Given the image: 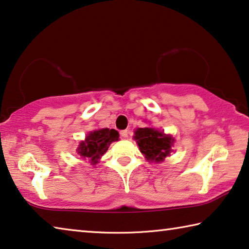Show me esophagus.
I'll use <instances>...</instances> for the list:
<instances>
[{
  "label": "esophagus",
  "instance_id": "esophagus-1",
  "mask_svg": "<svg viewBox=\"0 0 249 249\" xmlns=\"http://www.w3.org/2000/svg\"><path fill=\"white\" fill-rule=\"evenodd\" d=\"M128 134H129V130L128 129L121 130V136L123 137V138H127L128 137Z\"/></svg>",
  "mask_w": 249,
  "mask_h": 249
}]
</instances>
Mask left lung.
Here are the masks:
<instances>
[{"instance_id":"obj_1","label":"left lung","mask_w":249,"mask_h":249,"mask_svg":"<svg viewBox=\"0 0 249 249\" xmlns=\"http://www.w3.org/2000/svg\"><path fill=\"white\" fill-rule=\"evenodd\" d=\"M134 133V140L147 160L161 162L170 155L171 147L175 142V138H172L171 135H166L153 127L137 128Z\"/></svg>"}]
</instances>
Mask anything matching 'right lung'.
<instances>
[{
    "label": "right lung",
    "mask_w": 249,
    "mask_h": 249,
    "mask_svg": "<svg viewBox=\"0 0 249 249\" xmlns=\"http://www.w3.org/2000/svg\"><path fill=\"white\" fill-rule=\"evenodd\" d=\"M120 134L115 129L100 128L90 132L86 140L80 142L78 147V154L82 158H88L91 165L99 162L101 157L107 153L109 145L113 142H117Z\"/></svg>",
    "instance_id": "add662e5"
}]
</instances>
